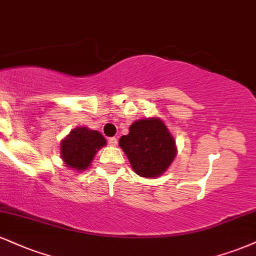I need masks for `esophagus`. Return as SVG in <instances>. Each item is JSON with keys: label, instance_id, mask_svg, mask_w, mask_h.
<instances>
[{"label": "esophagus", "instance_id": "1", "mask_svg": "<svg viewBox=\"0 0 256 256\" xmlns=\"http://www.w3.org/2000/svg\"><path fill=\"white\" fill-rule=\"evenodd\" d=\"M116 143H118V140H116V137H110L108 138V144H110V146H116Z\"/></svg>", "mask_w": 256, "mask_h": 256}]
</instances>
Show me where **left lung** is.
<instances>
[{
  "label": "left lung",
  "mask_w": 256,
  "mask_h": 256,
  "mask_svg": "<svg viewBox=\"0 0 256 256\" xmlns=\"http://www.w3.org/2000/svg\"><path fill=\"white\" fill-rule=\"evenodd\" d=\"M119 146L140 176L154 178L164 173L176 155L174 137L160 118L140 119L122 136Z\"/></svg>",
  "instance_id": "obj_1"
}]
</instances>
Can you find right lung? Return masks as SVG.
<instances>
[{
	"mask_svg": "<svg viewBox=\"0 0 256 256\" xmlns=\"http://www.w3.org/2000/svg\"><path fill=\"white\" fill-rule=\"evenodd\" d=\"M106 143L98 131L76 128L60 142V156L66 167L81 172L90 166L95 154Z\"/></svg>",
	"mask_w": 256,
	"mask_h": 256,
	"instance_id": "right-lung-1",
	"label": "right lung"
}]
</instances>
